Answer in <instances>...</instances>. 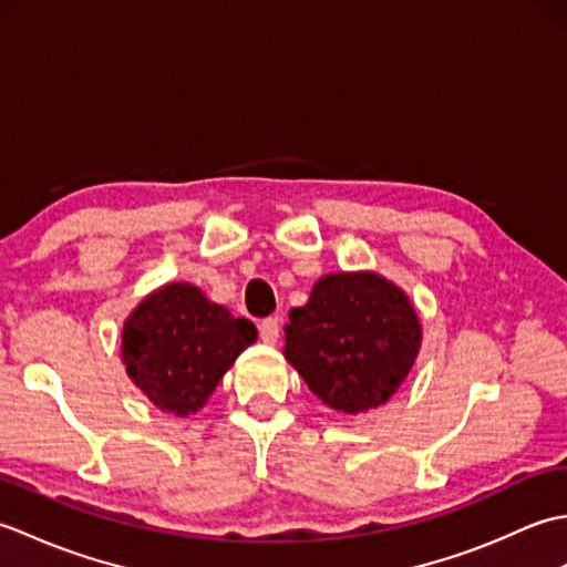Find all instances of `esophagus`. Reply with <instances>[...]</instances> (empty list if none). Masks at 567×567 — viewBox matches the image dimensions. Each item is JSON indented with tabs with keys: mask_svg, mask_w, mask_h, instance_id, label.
Segmentation results:
<instances>
[{
	"mask_svg": "<svg viewBox=\"0 0 567 567\" xmlns=\"http://www.w3.org/2000/svg\"><path fill=\"white\" fill-rule=\"evenodd\" d=\"M260 339L262 343L275 346L277 339H280V319L277 317H268L260 323Z\"/></svg>",
	"mask_w": 567,
	"mask_h": 567,
	"instance_id": "1",
	"label": "esophagus"
}]
</instances>
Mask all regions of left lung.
<instances>
[{
	"mask_svg": "<svg viewBox=\"0 0 567 567\" xmlns=\"http://www.w3.org/2000/svg\"><path fill=\"white\" fill-rule=\"evenodd\" d=\"M421 321L400 285L372 270L331 272L290 311L285 360L343 414L378 409L402 388L421 351Z\"/></svg>",
	"mask_w": 567,
	"mask_h": 567,
	"instance_id": "8db88e82",
	"label": "left lung"
}]
</instances>
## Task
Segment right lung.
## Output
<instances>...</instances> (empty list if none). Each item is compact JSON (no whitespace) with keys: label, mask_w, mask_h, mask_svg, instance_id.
I'll return each instance as SVG.
<instances>
[{"label":"right lung","mask_w":567,"mask_h":567,"mask_svg":"<svg viewBox=\"0 0 567 567\" xmlns=\"http://www.w3.org/2000/svg\"><path fill=\"white\" fill-rule=\"evenodd\" d=\"M258 329L189 282H167L131 311L122 363L131 382L165 414L185 419L207 404Z\"/></svg>","instance_id":"right-lung-1"}]
</instances>
